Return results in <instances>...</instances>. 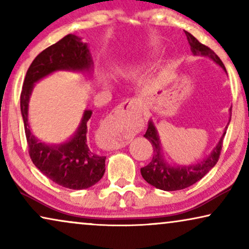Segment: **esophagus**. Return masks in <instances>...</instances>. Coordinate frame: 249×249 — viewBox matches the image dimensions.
<instances>
[{"label": "esophagus", "instance_id": "34e87169", "mask_svg": "<svg viewBox=\"0 0 249 249\" xmlns=\"http://www.w3.org/2000/svg\"><path fill=\"white\" fill-rule=\"evenodd\" d=\"M136 105H138L137 100L130 98V100L124 102L119 108L124 110V108H128L129 107H136ZM101 142L103 144L105 148L117 149L127 144V139H125L124 134L120 131H115L113 129H105V130L103 129L101 132Z\"/></svg>", "mask_w": 249, "mask_h": 249}]
</instances>
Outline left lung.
<instances>
[{"mask_svg":"<svg viewBox=\"0 0 249 249\" xmlns=\"http://www.w3.org/2000/svg\"><path fill=\"white\" fill-rule=\"evenodd\" d=\"M187 39L192 49V52L195 55H203V56H209L212 59L214 62H216L221 68H223L226 70V67L219 56L210 49L209 46L204 45V44L199 43L192 34L188 32H185ZM227 131H224L226 135ZM145 138H147L153 146V159L152 161L148 163L147 165L141 169V173L146 181L149 185L156 187V188L166 190V192H173V190H181L185 189L187 187L194 185L198 180L203 178L214 165L216 164V162L219 161L220 155H221V149L223 147V137L221 138L219 144L216 145V147L213 149V152L211 153L209 158L204 160L203 162L197 163L195 165H189V166H173L166 164L163 160L162 153H161V146H160V141L158 132L154 124H152V121L148 122L147 130H146Z\"/></svg>","mask_w":249,"mask_h":249,"instance_id":"8db88e82","label":"left lung"}]
</instances>
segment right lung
<instances>
[{"label": "right lung", "instance_id": "obj_1", "mask_svg": "<svg viewBox=\"0 0 249 249\" xmlns=\"http://www.w3.org/2000/svg\"><path fill=\"white\" fill-rule=\"evenodd\" d=\"M91 59L86 44L69 34L35 57L27 70L20 108L25 124L29 156L43 175L57 185L70 189H85L101 180L105 172V156L91 151L87 142V122L93 112L85 111L77 134L66 144L47 146L34 137L28 128V101L34 84L55 70H88Z\"/></svg>", "mask_w": 249, "mask_h": 249}]
</instances>
